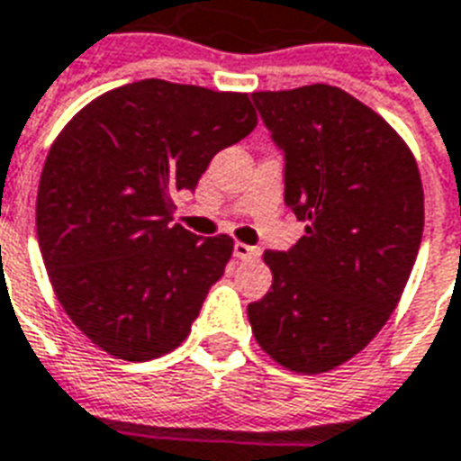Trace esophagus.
Instances as JSON below:
<instances>
[{"instance_id":"obj_1","label":"esophagus","mask_w":461,"mask_h":461,"mask_svg":"<svg viewBox=\"0 0 461 461\" xmlns=\"http://www.w3.org/2000/svg\"><path fill=\"white\" fill-rule=\"evenodd\" d=\"M234 256L241 258V261H254V258H258V249L244 244V241H237L234 244Z\"/></svg>"}]
</instances>
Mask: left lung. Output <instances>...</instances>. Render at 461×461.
<instances>
[{
    "mask_svg": "<svg viewBox=\"0 0 461 461\" xmlns=\"http://www.w3.org/2000/svg\"><path fill=\"white\" fill-rule=\"evenodd\" d=\"M251 98L285 152V203L307 234L263 254L273 285L246 312L263 353L321 375L356 357L402 300L423 237V184L403 137L339 86Z\"/></svg>",
    "mask_w": 461,
    "mask_h": 461,
    "instance_id": "8db88e82",
    "label": "left lung"
}]
</instances>
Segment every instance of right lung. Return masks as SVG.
Wrapping results in <instances>:
<instances>
[{"label":"right lung","instance_id":"add662e5","mask_svg":"<svg viewBox=\"0 0 461 461\" xmlns=\"http://www.w3.org/2000/svg\"><path fill=\"white\" fill-rule=\"evenodd\" d=\"M256 122L249 94L142 79L94 98L55 137L38 244L67 316L108 356L145 363L191 333L234 239L171 222L174 195Z\"/></svg>","mask_w":461,"mask_h":461}]
</instances>
